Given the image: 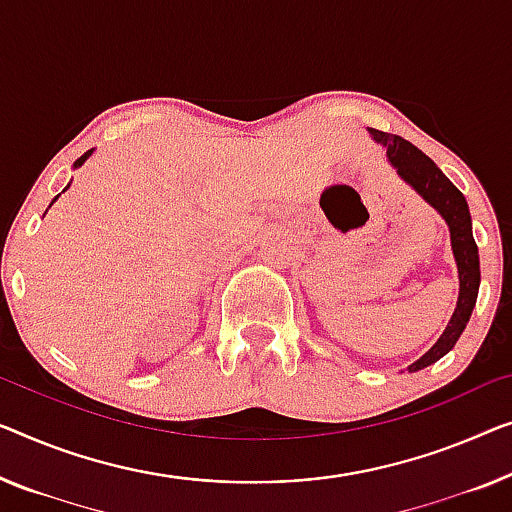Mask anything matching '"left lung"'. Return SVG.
I'll return each instance as SVG.
<instances>
[{"instance_id":"1","label":"left lung","mask_w":512,"mask_h":512,"mask_svg":"<svg viewBox=\"0 0 512 512\" xmlns=\"http://www.w3.org/2000/svg\"><path fill=\"white\" fill-rule=\"evenodd\" d=\"M370 135L375 137L381 147H386V156L391 160L395 170H398L400 177L407 181L427 204H432V207L441 213V218L448 223L457 273H460V296H457V308L453 312L451 322H448L444 335L437 340V345H434L425 356L418 358L414 365H409V370L416 372L427 368V365L437 363L441 356L451 352L457 338H460L462 331L467 329L480 285L478 246L474 241V234H471V216L467 200H464V195L453 186L451 179H448L421 149L414 147L409 140H404V137L375 131V128H370Z\"/></svg>"}]
</instances>
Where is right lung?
I'll return each instance as SVG.
<instances>
[{
  "label": "right lung",
  "instance_id": "right-lung-1",
  "mask_svg": "<svg viewBox=\"0 0 512 512\" xmlns=\"http://www.w3.org/2000/svg\"><path fill=\"white\" fill-rule=\"evenodd\" d=\"M89 156H91V149L87 151V154H82L78 160H75V167H80L82 163H85V160H87ZM68 186H71V183H68ZM68 186H66V188H68ZM66 188H64V190H66ZM64 190H61V193H64ZM57 197H59V195H57ZM57 197H55V200H57ZM55 200H52V202H55Z\"/></svg>",
  "mask_w": 512,
  "mask_h": 512
}]
</instances>
